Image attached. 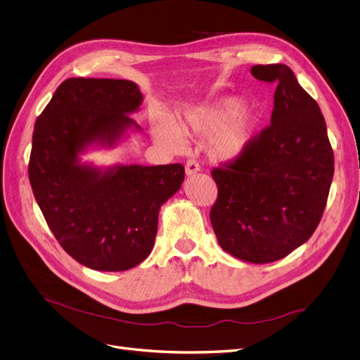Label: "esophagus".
Wrapping results in <instances>:
<instances>
[{
	"label": "esophagus",
	"mask_w": 360,
	"mask_h": 360,
	"mask_svg": "<svg viewBox=\"0 0 360 360\" xmlns=\"http://www.w3.org/2000/svg\"><path fill=\"white\" fill-rule=\"evenodd\" d=\"M198 170H200V166H198L197 162H194V160H188L187 165H185V175H187V176L194 175V173H197Z\"/></svg>",
	"instance_id": "obj_1"
}]
</instances>
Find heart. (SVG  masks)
Segmentation results:
<instances>
[{
    "instance_id": "obj_1",
    "label": "heart",
    "mask_w": 360,
    "mask_h": 360,
    "mask_svg": "<svg viewBox=\"0 0 360 360\" xmlns=\"http://www.w3.org/2000/svg\"><path fill=\"white\" fill-rule=\"evenodd\" d=\"M259 112L255 106L240 103L234 96H221L185 112L176 126L166 118H155L154 138L170 150L182 146V135L210 136L209 153L217 162L229 163L240 158L255 141Z\"/></svg>"
}]
</instances>
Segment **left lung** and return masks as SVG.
Listing matches in <instances>:
<instances>
[{"label": "left lung", "mask_w": 360, "mask_h": 360, "mask_svg": "<svg viewBox=\"0 0 360 360\" xmlns=\"http://www.w3.org/2000/svg\"><path fill=\"white\" fill-rule=\"evenodd\" d=\"M276 82L271 124L233 163L212 170L218 185L210 222L237 259L267 264L309 240L321 222L334 176V151L317 102L286 65H255Z\"/></svg>", "instance_id": "1"}]
</instances>
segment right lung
<instances>
[{
	"instance_id": "obj_1",
	"label": "right lung",
	"mask_w": 360,
	"mask_h": 360,
	"mask_svg": "<svg viewBox=\"0 0 360 360\" xmlns=\"http://www.w3.org/2000/svg\"><path fill=\"white\" fill-rule=\"evenodd\" d=\"M143 101L136 83L68 78L37 118L30 182L56 240L77 262L126 271L151 254L158 212L184 182V166L83 162L91 148H114L141 131L130 114Z\"/></svg>"
}]
</instances>
